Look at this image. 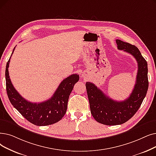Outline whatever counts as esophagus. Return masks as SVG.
<instances>
[{
    "instance_id": "obj_1",
    "label": "esophagus",
    "mask_w": 156,
    "mask_h": 156,
    "mask_svg": "<svg viewBox=\"0 0 156 156\" xmlns=\"http://www.w3.org/2000/svg\"><path fill=\"white\" fill-rule=\"evenodd\" d=\"M86 74H87V73H86V72H83V74H82V76H83V78H85V77L86 76Z\"/></svg>"
}]
</instances>
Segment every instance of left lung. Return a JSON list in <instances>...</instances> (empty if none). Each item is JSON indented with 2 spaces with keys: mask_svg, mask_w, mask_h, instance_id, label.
Returning <instances> with one entry per match:
<instances>
[{
  "mask_svg": "<svg viewBox=\"0 0 156 156\" xmlns=\"http://www.w3.org/2000/svg\"><path fill=\"white\" fill-rule=\"evenodd\" d=\"M116 43L119 50L131 54L138 63L136 83L129 97L122 101H114L94 83L85 85L92 115L99 123L107 126L120 125L129 120L138 110L148 87L147 62L138 48L120 39Z\"/></svg>",
  "mask_w": 156,
  "mask_h": 156,
  "instance_id": "obj_1",
  "label": "left lung"
}]
</instances>
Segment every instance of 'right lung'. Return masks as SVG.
<instances>
[{
    "label": "right lung",
    "instance_id": "1",
    "mask_svg": "<svg viewBox=\"0 0 156 156\" xmlns=\"http://www.w3.org/2000/svg\"><path fill=\"white\" fill-rule=\"evenodd\" d=\"M10 58L6 64L5 75L6 91L12 105L23 117L36 126H48L61 120L67 110L69 95L74 84L79 80L78 74H73L65 78L48 100L39 103H31L20 96L11 82L8 71Z\"/></svg>",
    "mask_w": 156,
    "mask_h": 156
}]
</instances>
